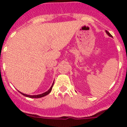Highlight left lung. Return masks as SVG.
Wrapping results in <instances>:
<instances>
[{"instance_id":"left-lung-1","label":"left lung","mask_w":127,"mask_h":127,"mask_svg":"<svg viewBox=\"0 0 127 127\" xmlns=\"http://www.w3.org/2000/svg\"><path fill=\"white\" fill-rule=\"evenodd\" d=\"M105 32H106V33H107V34L109 35V36H110V37H112V35H111V33H109V32H108V31H107V30H105Z\"/></svg>"}]
</instances>
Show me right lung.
Returning <instances> with one entry per match:
<instances>
[{
  "label": "right lung",
  "instance_id": "add662e5",
  "mask_svg": "<svg viewBox=\"0 0 127 127\" xmlns=\"http://www.w3.org/2000/svg\"><path fill=\"white\" fill-rule=\"evenodd\" d=\"M53 84H54V83H53ZM53 84L52 86H51V88H50V90H49L47 91L46 92L43 93V94H40V95H26V94H23V93H21V92H20V93H21V94H22L23 95L25 96V97H30V98H41V97H44V96H46V95H48V94H49L50 92H51V90H52V87H53Z\"/></svg>",
  "mask_w": 127,
  "mask_h": 127
}]
</instances>
